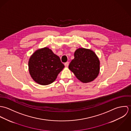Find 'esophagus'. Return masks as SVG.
I'll use <instances>...</instances> for the list:
<instances>
[{
  "label": "esophagus",
  "mask_w": 131,
  "mask_h": 131,
  "mask_svg": "<svg viewBox=\"0 0 131 131\" xmlns=\"http://www.w3.org/2000/svg\"><path fill=\"white\" fill-rule=\"evenodd\" d=\"M69 65V62H67L64 63V66H65L66 67H68Z\"/></svg>",
  "instance_id": "obj_1"
}]
</instances>
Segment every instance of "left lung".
Instances as JSON below:
<instances>
[{
	"instance_id": "obj_1",
	"label": "left lung",
	"mask_w": 131,
	"mask_h": 131,
	"mask_svg": "<svg viewBox=\"0 0 131 131\" xmlns=\"http://www.w3.org/2000/svg\"><path fill=\"white\" fill-rule=\"evenodd\" d=\"M74 59L69 69L81 82L87 83L93 81L99 73L100 61L91 49L80 48L75 51Z\"/></svg>"
}]
</instances>
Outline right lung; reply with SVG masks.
<instances>
[{"label":"right lung","mask_w":131,"mask_h":131,"mask_svg":"<svg viewBox=\"0 0 131 131\" xmlns=\"http://www.w3.org/2000/svg\"><path fill=\"white\" fill-rule=\"evenodd\" d=\"M28 66L32 78L41 85L53 83L64 67L59 56L48 47L37 50L30 57Z\"/></svg>","instance_id":"right-lung-1"}]
</instances>
